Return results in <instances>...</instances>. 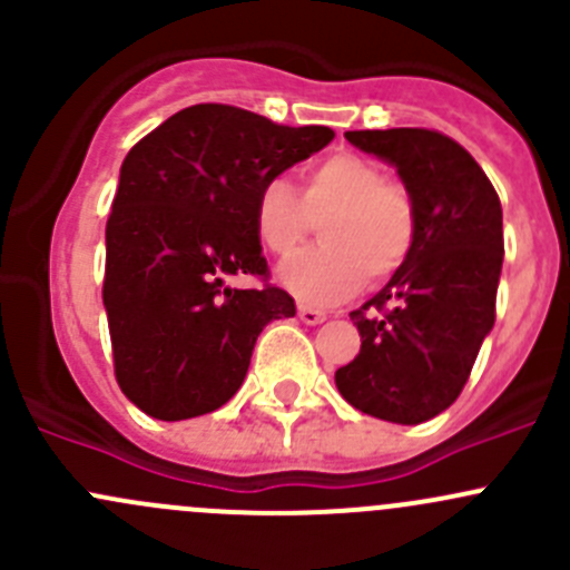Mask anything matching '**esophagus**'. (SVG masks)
<instances>
[{
    "label": "esophagus",
    "mask_w": 570,
    "mask_h": 570,
    "mask_svg": "<svg viewBox=\"0 0 570 570\" xmlns=\"http://www.w3.org/2000/svg\"><path fill=\"white\" fill-rule=\"evenodd\" d=\"M297 317L301 322H306V325H320V322H325L327 314L322 312V308H314V306H297Z\"/></svg>",
    "instance_id": "1"
}]
</instances>
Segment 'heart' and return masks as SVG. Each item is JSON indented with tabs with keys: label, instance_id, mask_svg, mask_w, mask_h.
<instances>
[{
	"label": "heart",
	"instance_id": "obj_1",
	"mask_svg": "<svg viewBox=\"0 0 570 570\" xmlns=\"http://www.w3.org/2000/svg\"><path fill=\"white\" fill-rule=\"evenodd\" d=\"M301 195L286 178H269L253 204L258 243L275 256L301 245L322 216V243L286 258L278 281L303 303H336L355 295L366 275L383 281L394 275L416 248L419 217L411 193L386 181L372 159L358 154H331L308 165Z\"/></svg>",
	"mask_w": 570,
	"mask_h": 570
}]
</instances>
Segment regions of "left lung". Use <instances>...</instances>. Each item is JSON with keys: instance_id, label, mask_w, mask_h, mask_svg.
<instances>
[{"instance_id": "1", "label": "left lung", "mask_w": 570, "mask_h": 570, "mask_svg": "<svg viewBox=\"0 0 570 570\" xmlns=\"http://www.w3.org/2000/svg\"><path fill=\"white\" fill-rule=\"evenodd\" d=\"M396 168L416 204V248L350 320L361 353L336 389L361 413L396 424L439 416L458 400L497 320L502 204L463 146L430 129L344 131Z\"/></svg>"}]
</instances>
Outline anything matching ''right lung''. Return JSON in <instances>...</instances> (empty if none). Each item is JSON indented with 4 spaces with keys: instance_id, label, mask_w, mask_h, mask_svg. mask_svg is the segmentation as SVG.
<instances>
[{
    "instance_id": "1",
    "label": "right lung",
    "mask_w": 570,
    "mask_h": 570,
    "mask_svg": "<svg viewBox=\"0 0 570 570\" xmlns=\"http://www.w3.org/2000/svg\"><path fill=\"white\" fill-rule=\"evenodd\" d=\"M333 140L228 105H195L142 137L120 165L107 220L105 308L120 392L163 422L226 405L264 325L295 317L267 278L253 228L258 187Z\"/></svg>"
}]
</instances>
